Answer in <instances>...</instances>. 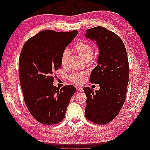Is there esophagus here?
<instances>
[{
	"label": "esophagus",
	"instance_id": "34e87169",
	"mask_svg": "<svg viewBox=\"0 0 150 150\" xmlns=\"http://www.w3.org/2000/svg\"><path fill=\"white\" fill-rule=\"evenodd\" d=\"M76 90L78 91H81V92H83V89L81 87V86H76Z\"/></svg>",
	"mask_w": 150,
	"mask_h": 150
}]
</instances>
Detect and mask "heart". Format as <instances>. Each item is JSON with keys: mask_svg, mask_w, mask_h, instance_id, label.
Returning a JSON list of instances; mask_svg holds the SVG:
<instances>
[{"mask_svg": "<svg viewBox=\"0 0 150 150\" xmlns=\"http://www.w3.org/2000/svg\"><path fill=\"white\" fill-rule=\"evenodd\" d=\"M74 51L79 54L85 60H89L93 56L94 48L92 44L87 42H80L76 44L74 46ZM69 54V51L67 49L62 51L61 56V63L62 66H64L67 64L68 56ZM87 75L86 72L84 71H76L71 74L68 78L72 83L75 84H81L85 80L86 76Z\"/></svg>", "mask_w": 150, "mask_h": 150, "instance_id": "1", "label": "heart"}]
</instances>
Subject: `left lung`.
<instances>
[{"mask_svg": "<svg viewBox=\"0 0 150 150\" xmlns=\"http://www.w3.org/2000/svg\"><path fill=\"white\" fill-rule=\"evenodd\" d=\"M86 37L96 40L99 47L98 65L89 81L99 90L83 88L87 96L86 117L98 125H106L118 115L126 99L129 81V62L123 42L118 35L102 26L86 30Z\"/></svg>", "mask_w": 150, "mask_h": 150, "instance_id": "obj_1", "label": "left lung"}]
</instances>
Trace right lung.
Returning <instances> with one entry per match:
<instances>
[{"label": "right lung", "mask_w": 150, "mask_h": 150, "mask_svg": "<svg viewBox=\"0 0 150 150\" xmlns=\"http://www.w3.org/2000/svg\"><path fill=\"white\" fill-rule=\"evenodd\" d=\"M78 30H45L27 40L19 57V79L25 104L34 118L43 125L58 124L76 92L72 85L58 89L53 86L56 71L61 67L62 51Z\"/></svg>", "instance_id": "right-lung-1"}]
</instances>
